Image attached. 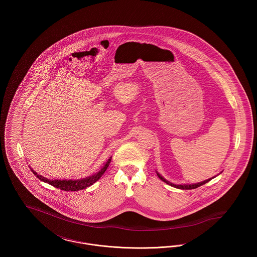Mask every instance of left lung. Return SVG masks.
<instances>
[{
    "label": "left lung",
    "instance_id": "obj_1",
    "mask_svg": "<svg viewBox=\"0 0 257 257\" xmlns=\"http://www.w3.org/2000/svg\"><path fill=\"white\" fill-rule=\"evenodd\" d=\"M156 173H157V175H158V177H159L160 179L162 180V181H164L165 183L169 184V185H171V187H174V188H177V189H181V190H192V189H196L197 187H200V186H202V185H204V184L207 183L209 182L210 180H212L213 178H215L217 175H215L214 177H212V178H209L207 180H204V181H202V182H198V183H194V184H174L171 183L170 181H168L166 178H164L161 174H160L158 171H156ZM221 173V172H220Z\"/></svg>",
    "mask_w": 257,
    "mask_h": 257
}]
</instances>
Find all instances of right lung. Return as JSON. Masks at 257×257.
Wrapping results in <instances>:
<instances>
[{
  "label": "right lung",
  "mask_w": 257,
  "mask_h": 257,
  "mask_svg": "<svg viewBox=\"0 0 257 257\" xmlns=\"http://www.w3.org/2000/svg\"><path fill=\"white\" fill-rule=\"evenodd\" d=\"M110 160H111V157H110L109 160H107V162H105L104 166L98 171V172H95L94 174H92L90 176H87V177H85V178H81V179H76V180H72V179H69V180H66V179H64V180L55 179V180H53V179H48V178H46V177H44L42 175H39L37 171L33 170L32 168H31V171L34 172L35 175H37V177L39 180H41V181H43L45 183L50 184V185H52V186H54V187H56L58 189H61L62 191H67V192L71 191V192H74V191H79V190L86 189L87 187L91 186L92 184L95 183L98 179L104 174V172L106 171V170L108 169V167L110 165Z\"/></svg>",
  "instance_id": "1"
}]
</instances>
